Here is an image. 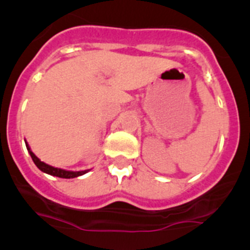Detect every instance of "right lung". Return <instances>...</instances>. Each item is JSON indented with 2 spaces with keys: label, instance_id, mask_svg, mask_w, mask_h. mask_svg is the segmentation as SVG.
Here are the masks:
<instances>
[{
  "label": "right lung",
  "instance_id": "right-lung-1",
  "mask_svg": "<svg viewBox=\"0 0 250 250\" xmlns=\"http://www.w3.org/2000/svg\"><path fill=\"white\" fill-rule=\"evenodd\" d=\"M26 147H27L31 158H32V160H34L35 165H36L41 171H43V173L46 174H50V175L52 176H59V178H63V179H71V178H77V176L83 175V174H86L87 171H89V170H83V171H70V170H63V169H60V167H51V165L46 164V163L40 160V159L35 155L34 152L31 151V147L28 146L27 143H26Z\"/></svg>",
  "mask_w": 250,
  "mask_h": 250
}]
</instances>
